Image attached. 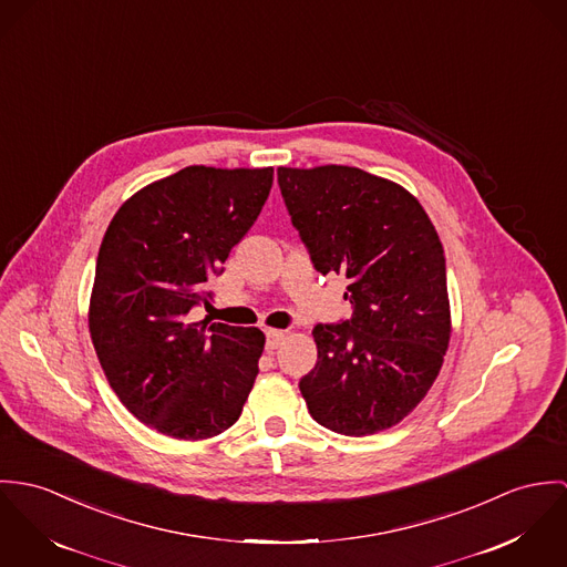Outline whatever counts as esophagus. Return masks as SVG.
I'll list each match as a JSON object with an SVG mask.
<instances>
[{
  "instance_id": "esophagus-1",
  "label": "esophagus",
  "mask_w": 567,
  "mask_h": 567,
  "mask_svg": "<svg viewBox=\"0 0 567 567\" xmlns=\"http://www.w3.org/2000/svg\"><path fill=\"white\" fill-rule=\"evenodd\" d=\"M267 334V350H276V348H280L282 343H285V339L289 337V332L287 330H267L265 332Z\"/></svg>"
}]
</instances>
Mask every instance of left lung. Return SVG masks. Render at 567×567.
<instances>
[{
  "mask_svg": "<svg viewBox=\"0 0 567 567\" xmlns=\"http://www.w3.org/2000/svg\"><path fill=\"white\" fill-rule=\"evenodd\" d=\"M278 185L315 269L343 274L354 309L313 328L309 413L348 437L386 431L426 398L450 343L440 235L413 193L357 167H278Z\"/></svg>",
  "mask_w": 567,
  "mask_h": 567,
  "instance_id": "8db88e82",
  "label": "left lung"
}]
</instances>
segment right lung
<instances>
[{
    "label": "right lung",
    "mask_w": 567,
    "mask_h": 567,
    "mask_svg": "<svg viewBox=\"0 0 567 567\" xmlns=\"http://www.w3.org/2000/svg\"><path fill=\"white\" fill-rule=\"evenodd\" d=\"M274 167L190 165L120 206L102 239L89 332L127 411L174 440L230 429L252 391L265 334L190 321L206 282L252 228Z\"/></svg>",
    "instance_id": "1"
}]
</instances>
